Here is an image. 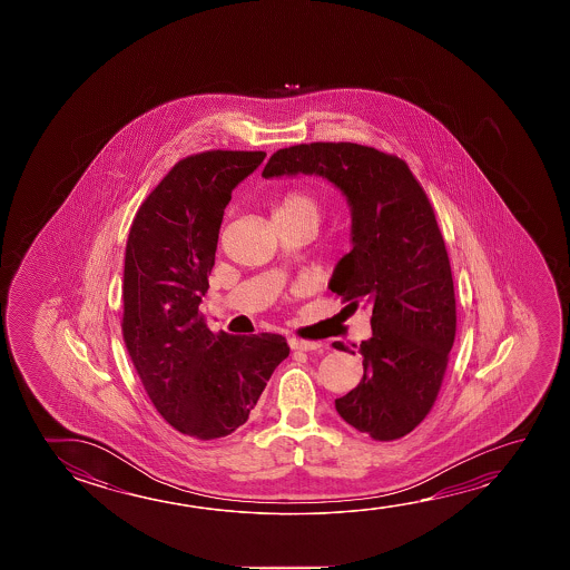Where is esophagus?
<instances>
[{
    "label": "esophagus",
    "mask_w": 570,
    "mask_h": 570,
    "mask_svg": "<svg viewBox=\"0 0 570 570\" xmlns=\"http://www.w3.org/2000/svg\"><path fill=\"white\" fill-rule=\"evenodd\" d=\"M289 347L298 350V352H317L322 344L320 342H306V340H298V337H289Z\"/></svg>",
    "instance_id": "obj_1"
}]
</instances>
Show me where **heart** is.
Returning <instances> with one entry per match:
<instances>
[{
  "mask_svg": "<svg viewBox=\"0 0 570 570\" xmlns=\"http://www.w3.org/2000/svg\"><path fill=\"white\" fill-rule=\"evenodd\" d=\"M286 216H306L317 223L320 203L306 190H292L288 195H284L272 213V218H286Z\"/></svg>",
  "mask_w": 570,
  "mask_h": 570,
  "instance_id": "heart-1",
  "label": "heart"
}]
</instances>
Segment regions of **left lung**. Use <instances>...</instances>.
<instances>
[{
  "label": "left lung",
  "instance_id": "left-lung-1",
  "mask_svg": "<svg viewBox=\"0 0 570 570\" xmlns=\"http://www.w3.org/2000/svg\"><path fill=\"white\" fill-rule=\"evenodd\" d=\"M316 175L345 196L352 250L327 288L372 308L360 344L364 377L336 400L340 417L375 441L415 430L438 400L455 340V289L435 213L410 167L355 142H309L276 150L264 178ZM336 350L352 352L342 342ZM354 354V352H352Z\"/></svg>",
  "mask_w": 570,
  "mask_h": 570
}]
</instances>
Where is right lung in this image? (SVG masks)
<instances>
[{
  "label": "right lung",
  "instance_id": "right-lung-1",
  "mask_svg": "<svg viewBox=\"0 0 570 570\" xmlns=\"http://www.w3.org/2000/svg\"><path fill=\"white\" fill-rule=\"evenodd\" d=\"M262 150H206L180 160L140 205L125 250L122 337L150 402L190 438L246 423L289 354L278 334H213L200 314L234 188Z\"/></svg>",
  "mask_w": 570,
  "mask_h": 570
}]
</instances>
